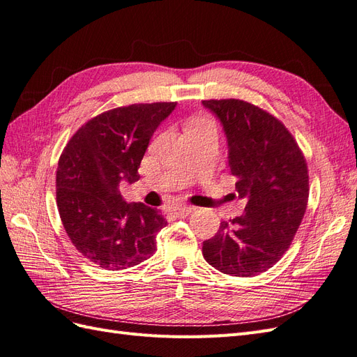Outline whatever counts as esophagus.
I'll return each mask as SVG.
<instances>
[{"instance_id":"1","label":"esophagus","mask_w":357,"mask_h":357,"mask_svg":"<svg viewBox=\"0 0 357 357\" xmlns=\"http://www.w3.org/2000/svg\"><path fill=\"white\" fill-rule=\"evenodd\" d=\"M193 210H195V208L189 207V205H181V207H172V208H169L168 213L172 214V215H176V218H181V215L190 214Z\"/></svg>"}]
</instances>
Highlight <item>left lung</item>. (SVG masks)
Masks as SVG:
<instances>
[{
    "instance_id": "8db88e82",
    "label": "left lung",
    "mask_w": 357,
    "mask_h": 357,
    "mask_svg": "<svg viewBox=\"0 0 357 357\" xmlns=\"http://www.w3.org/2000/svg\"><path fill=\"white\" fill-rule=\"evenodd\" d=\"M202 105L222 123L235 189L247 202L204 241V259L235 277L265 273L286 253L305 214L307 162L287 128L259 107L232 98Z\"/></svg>"
}]
</instances>
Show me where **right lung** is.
I'll return each mask as SVG.
<instances>
[{
	"label": "right lung",
	"instance_id": "obj_1",
	"mask_svg": "<svg viewBox=\"0 0 357 357\" xmlns=\"http://www.w3.org/2000/svg\"><path fill=\"white\" fill-rule=\"evenodd\" d=\"M176 105L109 110L84 123L63 149L56 171L59 215L74 247L95 265L119 271L155 253L167 220L142 202L128 204L119 185L139 178L150 138Z\"/></svg>",
	"mask_w": 357,
	"mask_h": 357
}]
</instances>
